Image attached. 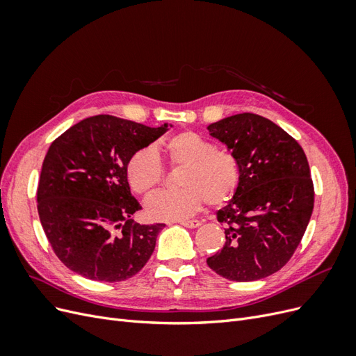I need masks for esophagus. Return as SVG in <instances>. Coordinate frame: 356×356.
Wrapping results in <instances>:
<instances>
[{"instance_id": "1", "label": "esophagus", "mask_w": 356, "mask_h": 356, "mask_svg": "<svg viewBox=\"0 0 356 356\" xmlns=\"http://www.w3.org/2000/svg\"><path fill=\"white\" fill-rule=\"evenodd\" d=\"M181 225H184L187 229H196L199 225H202V221L199 220H188V221H178Z\"/></svg>"}]
</instances>
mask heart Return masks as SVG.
<instances>
[{
    "mask_svg": "<svg viewBox=\"0 0 356 356\" xmlns=\"http://www.w3.org/2000/svg\"><path fill=\"white\" fill-rule=\"evenodd\" d=\"M169 163L182 166L178 190H161L145 202V212L152 220L175 221L195 215L203 202L211 207H222L241 182V170L236 159L224 149H217L197 132L184 131L161 143ZM126 177L138 195L154 190L163 178V166L153 148H141L129 159Z\"/></svg>",
    "mask_w": 356,
    "mask_h": 356,
    "instance_id": "obj_1",
    "label": "heart"
}]
</instances>
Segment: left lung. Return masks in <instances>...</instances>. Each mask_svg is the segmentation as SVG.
Wrapping results in <instances>:
<instances>
[{
    "label": "left lung",
    "instance_id": "8db88e82",
    "mask_svg": "<svg viewBox=\"0 0 356 356\" xmlns=\"http://www.w3.org/2000/svg\"><path fill=\"white\" fill-rule=\"evenodd\" d=\"M241 170L238 191L217 212L225 242L207 263L236 282L258 281L289 261L314 211V182L303 148L282 127L243 113L208 127Z\"/></svg>",
    "mask_w": 356,
    "mask_h": 356
}]
</instances>
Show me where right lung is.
Masks as SVG:
<instances>
[{"mask_svg":"<svg viewBox=\"0 0 356 356\" xmlns=\"http://www.w3.org/2000/svg\"><path fill=\"white\" fill-rule=\"evenodd\" d=\"M169 126L101 114L51 143L38 182V215L53 251L70 270L92 281L122 282L149 260L165 224L132 220L143 208L132 196L126 166Z\"/></svg>","mask_w":356,"mask_h":356,"instance_id":"right-lung-1","label":"right lung"}]
</instances>
